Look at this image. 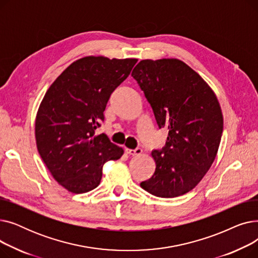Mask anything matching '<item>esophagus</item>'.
I'll return each mask as SVG.
<instances>
[{
  "label": "esophagus",
  "instance_id": "esophagus-1",
  "mask_svg": "<svg viewBox=\"0 0 258 258\" xmlns=\"http://www.w3.org/2000/svg\"><path fill=\"white\" fill-rule=\"evenodd\" d=\"M126 153L128 155H131V156H139V155L142 154V150H141V148H139V147L135 148V150H128V148H127Z\"/></svg>",
  "mask_w": 258,
  "mask_h": 258
}]
</instances>
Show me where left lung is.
<instances>
[{
    "label": "left lung",
    "mask_w": 258,
    "mask_h": 258,
    "mask_svg": "<svg viewBox=\"0 0 258 258\" xmlns=\"http://www.w3.org/2000/svg\"><path fill=\"white\" fill-rule=\"evenodd\" d=\"M132 76L151 104L159 128L168 130L152 156L156 170L140 186L159 198H175L199 184L211 167L223 134V114L211 88L185 62L144 59Z\"/></svg>",
    "instance_id": "1"
}]
</instances>
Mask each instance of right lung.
I'll return each instance as SVG.
<instances>
[{
	"instance_id": "obj_1",
	"label": "right lung",
	"mask_w": 258,
	"mask_h": 258,
	"mask_svg": "<svg viewBox=\"0 0 258 258\" xmlns=\"http://www.w3.org/2000/svg\"><path fill=\"white\" fill-rule=\"evenodd\" d=\"M136 62V58H80L45 94L35 120L37 151L53 178L69 191L84 194L96 188L105 162L123 155L106 135L95 131L104 121L111 94Z\"/></svg>"
}]
</instances>
